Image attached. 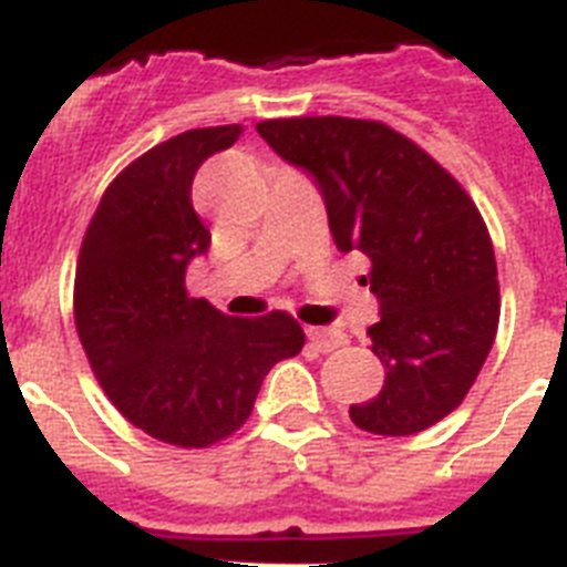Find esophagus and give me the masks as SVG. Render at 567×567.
<instances>
[{
	"instance_id": "esophagus-1",
	"label": "esophagus",
	"mask_w": 567,
	"mask_h": 567,
	"mask_svg": "<svg viewBox=\"0 0 567 567\" xmlns=\"http://www.w3.org/2000/svg\"><path fill=\"white\" fill-rule=\"evenodd\" d=\"M307 339H310V346L321 354H328L333 348L346 346L348 339L346 333H339V330H330V328H307Z\"/></svg>"
}]
</instances>
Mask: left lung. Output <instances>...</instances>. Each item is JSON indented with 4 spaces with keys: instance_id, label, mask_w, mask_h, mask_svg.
Returning <instances> with one entry per match:
<instances>
[{
    "instance_id": "obj_1",
    "label": "left lung",
    "mask_w": 567,
    "mask_h": 567,
    "mask_svg": "<svg viewBox=\"0 0 567 567\" xmlns=\"http://www.w3.org/2000/svg\"><path fill=\"white\" fill-rule=\"evenodd\" d=\"M284 161L316 178L339 251L369 257L380 321L371 351L386 378L348 415L374 436H412L463 404L501 319L492 237L460 181L378 120L257 122Z\"/></svg>"
}]
</instances>
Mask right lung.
<instances>
[{"mask_svg": "<svg viewBox=\"0 0 567 567\" xmlns=\"http://www.w3.org/2000/svg\"><path fill=\"white\" fill-rule=\"evenodd\" d=\"M239 134L193 128L131 161L104 189L75 266V330L99 386L134 427L175 447L237 433L271 365L305 348L289 312L234 319L187 292L189 260L210 246L193 178Z\"/></svg>", "mask_w": 567, "mask_h": 567, "instance_id": "right-lung-1", "label": "right lung"}]
</instances>
